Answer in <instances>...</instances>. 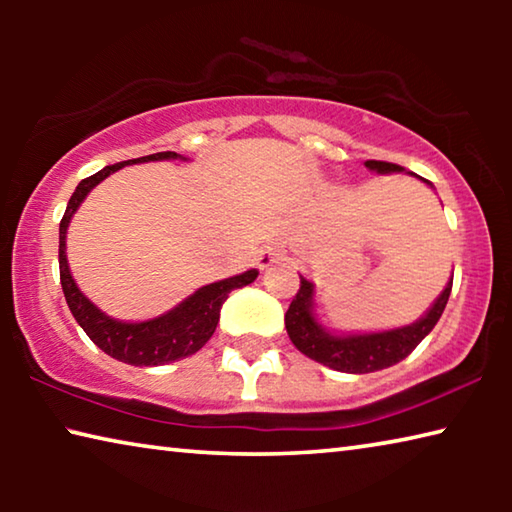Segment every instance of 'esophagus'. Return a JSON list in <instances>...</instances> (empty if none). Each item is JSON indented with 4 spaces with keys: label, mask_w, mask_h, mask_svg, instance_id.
<instances>
[{
    "label": "esophagus",
    "mask_w": 512,
    "mask_h": 512,
    "mask_svg": "<svg viewBox=\"0 0 512 512\" xmlns=\"http://www.w3.org/2000/svg\"><path fill=\"white\" fill-rule=\"evenodd\" d=\"M280 255H282V248L280 246L268 244V246H264L262 250H259L257 264L262 266V268H266V266H271L273 262H277V259H280Z\"/></svg>",
    "instance_id": "1"
}]
</instances>
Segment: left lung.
I'll return each instance as SVG.
<instances>
[{
  "mask_svg": "<svg viewBox=\"0 0 512 512\" xmlns=\"http://www.w3.org/2000/svg\"><path fill=\"white\" fill-rule=\"evenodd\" d=\"M366 167L377 173L404 171L400 164L381 160H368ZM409 173L415 176L413 171ZM424 183L431 185L429 180H424ZM452 282L454 275L449 277L447 287L436 298V302H433L427 314L411 325L370 334H329L327 329L318 323V318L314 314V284H311L307 277L300 275V289L296 293V298L291 300L289 311L284 314V325H287V334L293 345H296L302 354H307L309 359L339 372L366 375V372H377L395 366V363H400L418 348V343L436 327L438 318L443 316L449 293H452Z\"/></svg>",
  "mask_w": 512,
  "mask_h": 512,
  "instance_id": "obj_1",
  "label": "left lung"
}]
</instances>
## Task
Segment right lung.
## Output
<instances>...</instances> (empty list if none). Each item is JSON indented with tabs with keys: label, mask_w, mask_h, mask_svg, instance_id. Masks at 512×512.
<instances>
[{
	"label": "right lung",
	"mask_w": 512,
	"mask_h": 512,
	"mask_svg": "<svg viewBox=\"0 0 512 512\" xmlns=\"http://www.w3.org/2000/svg\"><path fill=\"white\" fill-rule=\"evenodd\" d=\"M178 158L187 160L183 155L173 151H162L144 155V158L137 160H126L110 164V167H103L101 171L94 173V176L81 180L76 192L69 198L63 219H60L58 264L60 284H63L67 307L76 318V323L83 327V332L90 336V341L97 345V348L110 354L112 359L128 363V366H164V363L192 357V354L201 350L214 334L223 302L228 300V293L255 282V277L259 275L257 268H250V271L241 275L225 277V280L207 284V287L194 291L192 296L185 298L180 305L167 311V314L151 320H142V323H124V320L103 314V311L94 305V302L85 298L81 289L76 287L74 277L69 273L65 241L69 221H72L74 212L79 210V205L85 201V196H88L101 180H106L110 173H115L121 167H128V164Z\"/></svg>",
	"instance_id": "right-lung-1"
}]
</instances>
